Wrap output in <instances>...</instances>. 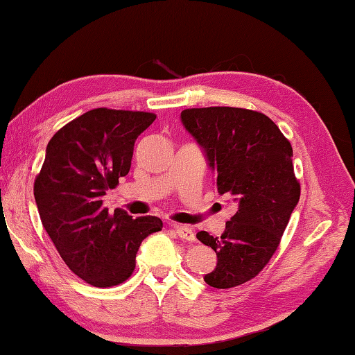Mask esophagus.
Returning <instances> with one entry per match:
<instances>
[{
  "label": "esophagus",
  "instance_id": "obj_1",
  "mask_svg": "<svg viewBox=\"0 0 355 355\" xmlns=\"http://www.w3.org/2000/svg\"><path fill=\"white\" fill-rule=\"evenodd\" d=\"M173 227V230H175V233L177 235L182 238V239H184V241H196V235H194V232L191 230L189 227H186V225H178V224H173L172 225Z\"/></svg>",
  "mask_w": 355,
  "mask_h": 355
}]
</instances>
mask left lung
I'll return each mask as SVG.
<instances>
[{
    "label": "left lung",
    "instance_id": "8db88e82",
    "mask_svg": "<svg viewBox=\"0 0 355 355\" xmlns=\"http://www.w3.org/2000/svg\"><path fill=\"white\" fill-rule=\"evenodd\" d=\"M180 119L205 153L219 194L238 203L220 236L197 233L218 257L203 280L219 290L245 284L271 260L299 202L291 144L268 116L243 107H192Z\"/></svg>",
    "mask_w": 355,
    "mask_h": 355
}]
</instances>
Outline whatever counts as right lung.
I'll list each match as a JSON object with an SVG mask.
<instances>
[{
  "label": "right lung",
  "mask_w": 355,
  "mask_h": 355,
  "mask_svg": "<svg viewBox=\"0 0 355 355\" xmlns=\"http://www.w3.org/2000/svg\"><path fill=\"white\" fill-rule=\"evenodd\" d=\"M156 119L152 112L97 107L51 137L34 182V197L48 236L65 264L94 286L122 284L135 271L136 254L159 232L156 216L111 214L103 196L127 177L135 142Z\"/></svg>",
  "instance_id": "add662e5"
}]
</instances>
